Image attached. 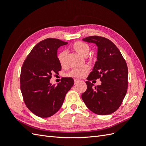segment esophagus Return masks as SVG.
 I'll return each mask as SVG.
<instances>
[{
    "label": "esophagus",
    "instance_id": "obj_1",
    "mask_svg": "<svg viewBox=\"0 0 146 146\" xmlns=\"http://www.w3.org/2000/svg\"><path fill=\"white\" fill-rule=\"evenodd\" d=\"M79 82H80V80H78V79H74V84H75V85H76V84H77Z\"/></svg>",
    "mask_w": 146,
    "mask_h": 146
}]
</instances>
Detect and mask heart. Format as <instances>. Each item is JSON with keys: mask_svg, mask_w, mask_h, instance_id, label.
<instances>
[{"mask_svg": "<svg viewBox=\"0 0 146 146\" xmlns=\"http://www.w3.org/2000/svg\"><path fill=\"white\" fill-rule=\"evenodd\" d=\"M72 49L80 55L86 57L91 50V47L87 43L82 41H77L74 42L72 46ZM66 56L67 52L65 50H62L58 53L57 55L58 61L61 66H64L66 64ZM90 69L89 66H85L82 68H73L67 73V76L73 78H82L86 76Z\"/></svg>", "mask_w": 146, "mask_h": 146, "instance_id": "1", "label": "heart"}]
</instances>
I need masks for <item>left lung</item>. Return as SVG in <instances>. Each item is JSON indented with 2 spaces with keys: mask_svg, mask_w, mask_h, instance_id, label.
Listing matches in <instances>:
<instances>
[{
  "mask_svg": "<svg viewBox=\"0 0 146 146\" xmlns=\"http://www.w3.org/2000/svg\"><path fill=\"white\" fill-rule=\"evenodd\" d=\"M98 47V61L86 82L87 89L82 95L86 107L91 111L107 115L120 107L128 88V68L121 52L110 39L90 36L83 39ZM100 78V86L93 87L90 81Z\"/></svg>",
  "mask_w": 146,
  "mask_h": 146,
  "instance_id": "1",
  "label": "left lung"
}]
</instances>
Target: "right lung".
Segmentation results:
<instances>
[{
	"instance_id": "right-lung-1",
	"label": "right lung",
	"mask_w": 146,
	"mask_h": 146,
	"mask_svg": "<svg viewBox=\"0 0 146 146\" xmlns=\"http://www.w3.org/2000/svg\"><path fill=\"white\" fill-rule=\"evenodd\" d=\"M67 44L59 39H44L32 48L22 66L20 85L24 102L40 117H50L58 111L74 83L72 78L66 77L56 86L50 83L52 74L61 69L57 50Z\"/></svg>"
}]
</instances>
